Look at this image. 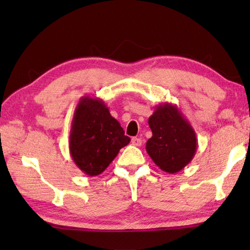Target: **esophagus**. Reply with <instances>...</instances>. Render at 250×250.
I'll return each mask as SVG.
<instances>
[{"mask_svg":"<svg viewBox=\"0 0 250 250\" xmlns=\"http://www.w3.org/2000/svg\"><path fill=\"white\" fill-rule=\"evenodd\" d=\"M131 143H132V145L139 147V146L142 145V140L139 139V137H132Z\"/></svg>","mask_w":250,"mask_h":250,"instance_id":"esophagus-1","label":"esophagus"}]
</instances>
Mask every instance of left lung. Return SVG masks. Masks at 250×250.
I'll list each match as a JSON object with an SVG mask.
<instances>
[{"mask_svg": "<svg viewBox=\"0 0 250 250\" xmlns=\"http://www.w3.org/2000/svg\"><path fill=\"white\" fill-rule=\"evenodd\" d=\"M152 136L146 151L162 171L174 174L188 166L198 149V139L189 121L175 104L156 106L148 119Z\"/></svg>", "mask_w": 250, "mask_h": 250, "instance_id": "obj_1", "label": "left lung"}]
</instances>
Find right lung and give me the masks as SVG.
Instances as JSON below:
<instances>
[{"label":"right lung","mask_w":250,"mask_h":250,"mask_svg":"<svg viewBox=\"0 0 250 250\" xmlns=\"http://www.w3.org/2000/svg\"><path fill=\"white\" fill-rule=\"evenodd\" d=\"M130 141L103 100L89 95L79 100L74 111L68 146L74 163L83 173L98 176Z\"/></svg>","instance_id":"right-lung-1"}]
</instances>
